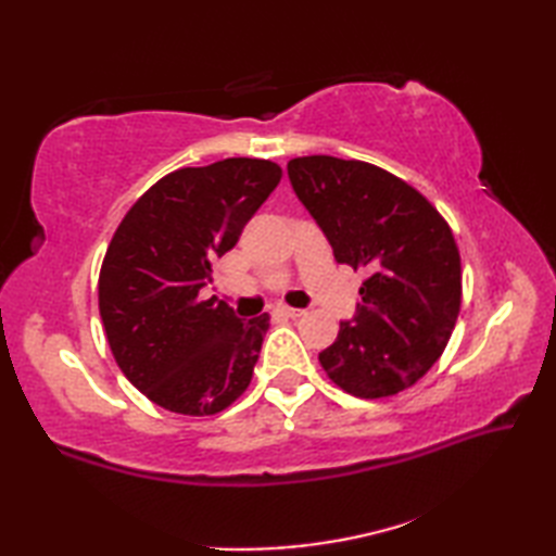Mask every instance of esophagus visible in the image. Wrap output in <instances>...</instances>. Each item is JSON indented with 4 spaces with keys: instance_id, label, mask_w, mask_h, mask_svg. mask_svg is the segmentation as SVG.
Here are the masks:
<instances>
[{
    "instance_id": "1",
    "label": "esophagus",
    "mask_w": 556,
    "mask_h": 556,
    "mask_svg": "<svg viewBox=\"0 0 556 556\" xmlns=\"http://www.w3.org/2000/svg\"><path fill=\"white\" fill-rule=\"evenodd\" d=\"M279 313L287 315V317H303V315H305V311H301V308H289V305H281Z\"/></svg>"
}]
</instances>
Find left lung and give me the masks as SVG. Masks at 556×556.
Masks as SVG:
<instances>
[{
	"mask_svg": "<svg viewBox=\"0 0 556 556\" xmlns=\"http://www.w3.org/2000/svg\"><path fill=\"white\" fill-rule=\"evenodd\" d=\"M337 263L368 269L356 317L320 353L327 377L358 399L394 396L442 356L460 311V255L446 219L404 179L332 155L287 164Z\"/></svg>",
	"mask_w": 556,
	"mask_h": 556,
	"instance_id": "8db88e82",
	"label": "left lung"
}]
</instances>
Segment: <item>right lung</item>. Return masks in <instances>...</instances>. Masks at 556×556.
I'll return each mask as SVG.
<instances>
[{"label": "right lung", "mask_w": 556, "mask_h": 556, "mask_svg": "<svg viewBox=\"0 0 556 556\" xmlns=\"http://www.w3.org/2000/svg\"><path fill=\"white\" fill-rule=\"evenodd\" d=\"M279 181V164L257 157L184 167L150 186L116 227L98 281L100 317L116 365L152 404L215 416L251 384L269 315L241 323L200 289Z\"/></svg>", "instance_id": "obj_1"}]
</instances>
